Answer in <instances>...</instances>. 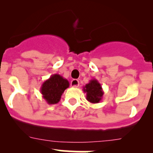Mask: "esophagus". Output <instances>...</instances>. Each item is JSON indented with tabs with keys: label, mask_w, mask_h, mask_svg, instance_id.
Segmentation results:
<instances>
[{
	"label": "esophagus",
	"mask_w": 153,
	"mask_h": 153,
	"mask_svg": "<svg viewBox=\"0 0 153 153\" xmlns=\"http://www.w3.org/2000/svg\"><path fill=\"white\" fill-rule=\"evenodd\" d=\"M70 85H71V86H73V87H78L79 85V80L75 79H73V80L71 81V83H70Z\"/></svg>",
	"instance_id": "34e87169"
}]
</instances>
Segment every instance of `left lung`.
Masks as SVG:
<instances>
[{
  "instance_id": "obj_1",
  "label": "left lung",
  "mask_w": 153,
  "mask_h": 153,
  "mask_svg": "<svg viewBox=\"0 0 153 153\" xmlns=\"http://www.w3.org/2000/svg\"><path fill=\"white\" fill-rule=\"evenodd\" d=\"M86 93V100L91 103H98L101 101L104 93L101 84L96 79H93L83 89Z\"/></svg>"
}]
</instances>
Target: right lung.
<instances>
[{
	"label": "right lung",
	"instance_id": "add662e5",
	"mask_svg": "<svg viewBox=\"0 0 153 153\" xmlns=\"http://www.w3.org/2000/svg\"><path fill=\"white\" fill-rule=\"evenodd\" d=\"M70 86L69 81L59 74H53L45 80L40 87L43 98L48 104H56L60 102L62 94Z\"/></svg>",
	"mask_w": 153,
	"mask_h": 153
}]
</instances>
